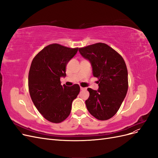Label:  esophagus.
<instances>
[{
	"label": "esophagus",
	"mask_w": 158,
	"mask_h": 158,
	"mask_svg": "<svg viewBox=\"0 0 158 158\" xmlns=\"http://www.w3.org/2000/svg\"><path fill=\"white\" fill-rule=\"evenodd\" d=\"M86 88H83V87H80V89L81 90H86Z\"/></svg>",
	"instance_id": "34e87169"
}]
</instances>
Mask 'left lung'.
Here are the masks:
<instances>
[{
    "mask_svg": "<svg viewBox=\"0 0 158 158\" xmlns=\"http://www.w3.org/2000/svg\"><path fill=\"white\" fill-rule=\"evenodd\" d=\"M80 55L89 61L94 77L98 79V90L88 88L89 96L85 105L89 113L106 121L120 108L128 90V71L125 62L109 45L98 43L79 48Z\"/></svg>",
    "mask_w": 158,
    "mask_h": 158,
    "instance_id": "left-lung-1",
    "label": "left lung"
}]
</instances>
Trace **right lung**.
I'll return each instance as SVG.
<instances>
[{
  "instance_id": "obj_1",
  "label": "right lung",
  "mask_w": 158,
  "mask_h": 158,
  "mask_svg": "<svg viewBox=\"0 0 158 158\" xmlns=\"http://www.w3.org/2000/svg\"><path fill=\"white\" fill-rule=\"evenodd\" d=\"M59 44L45 47L33 59L28 76V87L33 104L47 121L59 123L67 118L72 103L80 92V86L61 85L66 76V66L77 53Z\"/></svg>"
}]
</instances>
